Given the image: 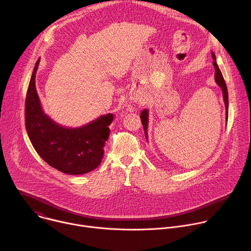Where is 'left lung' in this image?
Segmentation results:
<instances>
[{"instance_id": "left-lung-1", "label": "left lung", "mask_w": 251, "mask_h": 251, "mask_svg": "<svg viewBox=\"0 0 251 251\" xmlns=\"http://www.w3.org/2000/svg\"><path fill=\"white\" fill-rule=\"evenodd\" d=\"M212 58H213V66H214V70H216V73H214V79H216V82L219 84V86L222 88L223 90V96H224V100H225V104H226V119L228 117V93H227V88H226V81L224 79V76L222 75V71L217 63L216 60V55L212 52ZM140 118L143 124V128H144L145 131V136L147 139V128H148V110L145 109L143 110L140 114Z\"/></svg>"}]
</instances>
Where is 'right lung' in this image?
Returning a JSON list of instances; mask_svg holds the SVG:
<instances>
[{
    "mask_svg": "<svg viewBox=\"0 0 251 251\" xmlns=\"http://www.w3.org/2000/svg\"><path fill=\"white\" fill-rule=\"evenodd\" d=\"M34 65L25 97V123L28 138L41 158L68 175H82L96 169L104 156L113 114H107L79 128H65L53 122L42 109L35 89Z\"/></svg>",
    "mask_w": 251,
    "mask_h": 251,
    "instance_id": "obj_1",
    "label": "right lung"
}]
</instances>
